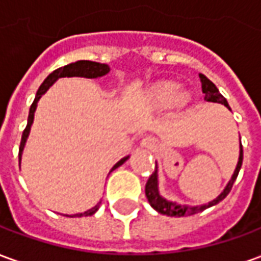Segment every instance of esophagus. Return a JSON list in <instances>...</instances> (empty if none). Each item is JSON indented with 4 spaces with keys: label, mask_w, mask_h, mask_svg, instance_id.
<instances>
[{
    "label": "esophagus",
    "mask_w": 261,
    "mask_h": 261,
    "mask_svg": "<svg viewBox=\"0 0 261 261\" xmlns=\"http://www.w3.org/2000/svg\"><path fill=\"white\" fill-rule=\"evenodd\" d=\"M141 145L144 148H152L153 140L151 138V137H145V138H144V140L141 141Z\"/></svg>",
    "instance_id": "esophagus-1"
}]
</instances>
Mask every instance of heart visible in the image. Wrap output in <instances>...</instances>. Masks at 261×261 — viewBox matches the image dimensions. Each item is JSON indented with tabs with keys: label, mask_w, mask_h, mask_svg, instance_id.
<instances>
[{
	"label": "heart",
	"mask_w": 261,
	"mask_h": 261,
	"mask_svg": "<svg viewBox=\"0 0 261 261\" xmlns=\"http://www.w3.org/2000/svg\"><path fill=\"white\" fill-rule=\"evenodd\" d=\"M148 99L155 108H169L172 105H186L189 97L180 93V86L175 82H158L148 91Z\"/></svg>",
	"instance_id": "heart-1"
}]
</instances>
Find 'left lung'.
I'll list each match as a JSON object with an SVG mask.
<instances>
[{"instance_id":"obj_1","label":"left lung","mask_w":261,"mask_h":261,"mask_svg":"<svg viewBox=\"0 0 261 261\" xmlns=\"http://www.w3.org/2000/svg\"><path fill=\"white\" fill-rule=\"evenodd\" d=\"M200 80H201L202 93L205 95L204 99H205L207 102H215V103H221V105H225V106L230 110L229 105H228V102H226V99L219 93L218 88L214 85L213 82L208 80L205 75L200 74ZM242 161H243V148H242V144H241L239 161H238L235 173H233L232 179H230L229 183H228V186L225 187L224 192L221 193V194H219L214 201L208 202V204L201 205V207L180 205V204H176V202L165 200L164 197L161 196L158 192V175H156V166H155V170L152 172V175L149 176L147 185H145V196H147L148 198V202L152 205L153 210H156L158 213L164 214V215H168V217H189V215H194V214L197 213H201V211H204L205 208L211 207V205H215V204H218L219 201H222L225 197L229 194L230 189H232V186H233V183H235L236 180V177H238V173H239V170H241Z\"/></svg>"}]
</instances>
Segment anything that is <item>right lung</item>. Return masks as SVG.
Returning <instances> with one entry per match:
<instances>
[{
    "mask_svg": "<svg viewBox=\"0 0 261 261\" xmlns=\"http://www.w3.org/2000/svg\"><path fill=\"white\" fill-rule=\"evenodd\" d=\"M109 65L108 64H100V63H95V61H88V60H81V61H76V63H72V64L64 65L61 68L56 69L51 74L48 75L46 80L43 81V84L39 88V91L36 93V97L32 103L31 110H29V117H28V124H26V128L23 130V134H22V140H20V147H19V161H20V153H22V149L25 147L26 138L29 136V130H31V125L33 123V116H35V110H36V105L39 102V99L42 97V95L44 92L47 91L50 86L53 85L56 81L59 78H63V76H85V78H99V76H103L109 72ZM127 161V158H123L121 161H119L117 164L114 165L112 170H114L116 168H119L120 165H123ZM100 204V202H99ZM99 204L95 205V207L89 210V211H85L82 214H75L74 217H88V215H92L97 211L99 208Z\"/></svg>",
    "mask_w": 261,
    "mask_h": 261,
    "instance_id": "add662e5",
    "label": "right lung"
}]
</instances>
